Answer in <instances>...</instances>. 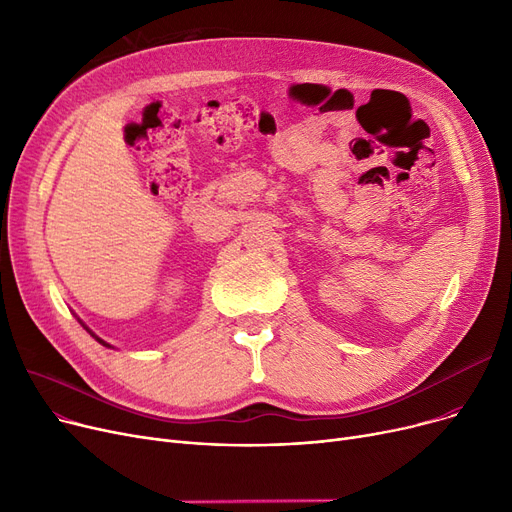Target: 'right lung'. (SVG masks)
<instances>
[{
  "label": "right lung",
  "instance_id": "add662e5",
  "mask_svg": "<svg viewBox=\"0 0 512 512\" xmlns=\"http://www.w3.org/2000/svg\"><path fill=\"white\" fill-rule=\"evenodd\" d=\"M97 340H99V338H97ZM99 342H103V340H99ZM103 344H105V342H103ZM105 346H107V344H105Z\"/></svg>",
  "mask_w": 512,
  "mask_h": 512
}]
</instances>
